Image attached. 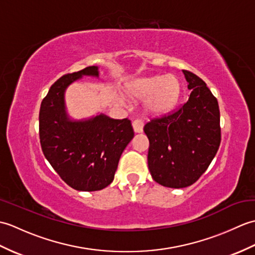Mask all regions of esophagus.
Returning <instances> with one entry per match:
<instances>
[{
  "mask_svg": "<svg viewBox=\"0 0 255 255\" xmlns=\"http://www.w3.org/2000/svg\"><path fill=\"white\" fill-rule=\"evenodd\" d=\"M143 121L142 119H136V121L132 122V127L134 132H142L143 131Z\"/></svg>",
  "mask_w": 255,
  "mask_h": 255,
  "instance_id": "obj_1",
  "label": "esophagus"
}]
</instances>
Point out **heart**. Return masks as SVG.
<instances>
[{"instance_id":"1","label":"heart","mask_w":255,"mask_h":255,"mask_svg":"<svg viewBox=\"0 0 255 255\" xmlns=\"http://www.w3.org/2000/svg\"><path fill=\"white\" fill-rule=\"evenodd\" d=\"M128 95L136 100H145V108L151 113L164 114L177 104L181 83L174 75H151L137 79L127 89Z\"/></svg>"}]
</instances>
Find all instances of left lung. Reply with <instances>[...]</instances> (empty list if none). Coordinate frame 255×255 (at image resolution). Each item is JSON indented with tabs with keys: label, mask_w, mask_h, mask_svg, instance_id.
I'll return each mask as SVG.
<instances>
[{
	"label": "left lung",
	"mask_w": 255,
	"mask_h": 255,
	"mask_svg": "<svg viewBox=\"0 0 255 255\" xmlns=\"http://www.w3.org/2000/svg\"><path fill=\"white\" fill-rule=\"evenodd\" d=\"M188 101L177 110L151 119L143 130L149 139L148 166L160 185L183 188L207 170L219 149L220 112L217 99L204 81L183 70Z\"/></svg>",
	"instance_id": "8db88e82"
}]
</instances>
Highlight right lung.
I'll list each match as a JSON object with an SVG mask.
<instances>
[{
  "instance_id": "right-lung-1",
  "label": "right lung",
  "mask_w": 255,
  "mask_h": 255,
  "mask_svg": "<svg viewBox=\"0 0 255 255\" xmlns=\"http://www.w3.org/2000/svg\"><path fill=\"white\" fill-rule=\"evenodd\" d=\"M83 75L99 78V68L66 74L51 85L40 105L39 138L46 159L69 186L94 192L113 182L133 129L128 118L113 119L104 114L84 121L69 118L64 92Z\"/></svg>"
}]
</instances>
